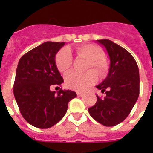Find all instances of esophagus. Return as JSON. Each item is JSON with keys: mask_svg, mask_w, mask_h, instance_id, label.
<instances>
[{"mask_svg": "<svg viewBox=\"0 0 153 153\" xmlns=\"http://www.w3.org/2000/svg\"><path fill=\"white\" fill-rule=\"evenodd\" d=\"M76 94H77L78 97H82L83 96V93H82V92H78Z\"/></svg>", "mask_w": 153, "mask_h": 153, "instance_id": "obj_1", "label": "esophagus"}]
</instances>
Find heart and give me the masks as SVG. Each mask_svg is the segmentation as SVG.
<instances>
[{
    "instance_id": "1",
    "label": "heart",
    "mask_w": 153,
    "mask_h": 153,
    "mask_svg": "<svg viewBox=\"0 0 153 153\" xmlns=\"http://www.w3.org/2000/svg\"><path fill=\"white\" fill-rule=\"evenodd\" d=\"M76 54L83 56L89 60L85 73L72 72L65 77V84L67 88L76 91H81L91 85L95 81L96 74L102 77L108 70V62L103 57L104 53L101 48L93 44H83L77 47L75 50ZM55 63L57 70L61 74H67L71 68L73 56L70 51L67 48H63L56 53Z\"/></svg>"
}]
</instances>
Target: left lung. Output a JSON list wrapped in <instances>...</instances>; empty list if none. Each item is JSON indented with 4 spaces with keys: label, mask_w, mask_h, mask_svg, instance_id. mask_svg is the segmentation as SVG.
Listing matches in <instances>:
<instances>
[{
    "label": "left lung",
    "mask_w": 153,
    "mask_h": 153,
    "mask_svg": "<svg viewBox=\"0 0 153 153\" xmlns=\"http://www.w3.org/2000/svg\"><path fill=\"white\" fill-rule=\"evenodd\" d=\"M105 47L110 60L109 74L98 90L106 97H99L90 115L105 126H113L123 122L130 113L140 94L139 67L129 51L107 39L97 40Z\"/></svg>",
    "instance_id": "obj_1"
}]
</instances>
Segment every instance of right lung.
I'll return each mask as SVG.
<instances>
[{
  "instance_id": "1",
  "label": "right lung",
  "mask_w": 153,
  "mask_h": 153,
  "mask_svg": "<svg viewBox=\"0 0 153 153\" xmlns=\"http://www.w3.org/2000/svg\"><path fill=\"white\" fill-rule=\"evenodd\" d=\"M64 42L47 41L35 47L19 60L13 83V95L27 122L40 129L57 123L67 113L68 103L76 97L72 90L51 87L63 83L55 56Z\"/></svg>"
}]
</instances>
